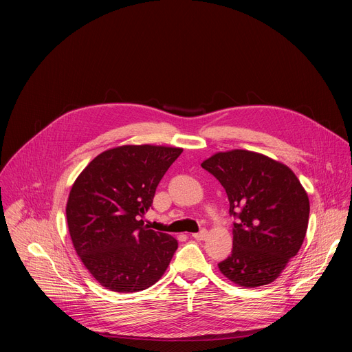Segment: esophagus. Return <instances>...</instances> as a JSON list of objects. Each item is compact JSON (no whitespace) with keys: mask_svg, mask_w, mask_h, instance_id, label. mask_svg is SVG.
<instances>
[{"mask_svg":"<svg viewBox=\"0 0 352 352\" xmlns=\"http://www.w3.org/2000/svg\"><path fill=\"white\" fill-rule=\"evenodd\" d=\"M192 236H193L195 239L202 241V239H205V238L208 236V231H206V230H200L199 232H195V234H192Z\"/></svg>","mask_w":352,"mask_h":352,"instance_id":"34e87169","label":"esophagus"}]
</instances>
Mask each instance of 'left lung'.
<instances>
[{
	"mask_svg": "<svg viewBox=\"0 0 352 352\" xmlns=\"http://www.w3.org/2000/svg\"><path fill=\"white\" fill-rule=\"evenodd\" d=\"M226 189L232 223L231 255L220 272L241 287L274 281L304 242L309 199L284 164L248 150L216 153L202 163Z\"/></svg>",
	"mask_w": 352,
	"mask_h": 352,
	"instance_id": "obj_1",
	"label": "left lung"
}]
</instances>
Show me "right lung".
Masks as SVG:
<instances>
[{
	"instance_id": "1",
	"label": "right lung",
	"mask_w": 352,
	"mask_h": 352,
	"mask_svg": "<svg viewBox=\"0 0 352 352\" xmlns=\"http://www.w3.org/2000/svg\"><path fill=\"white\" fill-rule=\"evenodd\" d=\"M182 148L120 146L93 159L76 178L67 221L76 254L90 274L116 292L157 283L178 248L175 238L148 230L142 217Z\"/></svg>"
}]
</instances>
